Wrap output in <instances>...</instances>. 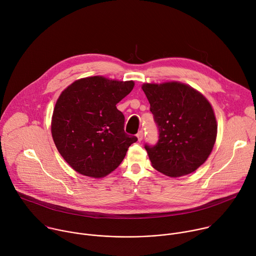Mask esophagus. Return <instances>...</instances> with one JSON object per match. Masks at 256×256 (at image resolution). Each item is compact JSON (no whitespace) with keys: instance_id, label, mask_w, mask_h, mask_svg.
Here are the masks:
<instances>
[{"instance_id":"34e87169","label":"esophagus","mask_w":256,"mask_h":256,"mask_svg":"<svg viewBox=\"0 0 256 256\" xmlns=\"http://www.w3.org/2000/svg\"><path fill=\"white\" fill-rule=\"evenodd\" d=\"M136 136H138V140L140 142V140L144 138V130H140L138 132Z\"/></svg>"}]
</instances>
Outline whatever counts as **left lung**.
Masks as SVG:
<instances>
[{
    "label": "left lung",
    "mask_w": 256,
    "mask_h": 256,
    "mask_svg": "<svg viewBox=\"0 0 256 256\" xmlns=\"http://www.w3.org/2000/svg\"><path fill=\"white\" fill-rule=\"evenodd\" d=\"M142 88L159 132L154 146L144 144L153 167L170 177L196 171L210 156L216 138L210 104L194 88L177 82Z\"/></svg>",
    "instance_id": "1"
}]
</instances>
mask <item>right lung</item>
Instances as JSON below:
<instances>
[{
    "label": "right lung",
    "instance_id": "obj_1",
    "mask_svg": "<svg viewBox=\"0 0 256 256\" xmlns=\"http://www.w3.org/2000/svg\"><path fill=\"white\" fill-rule=\"evenodd\" d=\"M134 82L89 77L70 85L54 109L52 134L66 163L77 172L104 177L122 162L136 136L124 132V116L116 104Z\"/></svg>",
    "mask_w": 256,
    "mask_h": 256
}]
</instances>
